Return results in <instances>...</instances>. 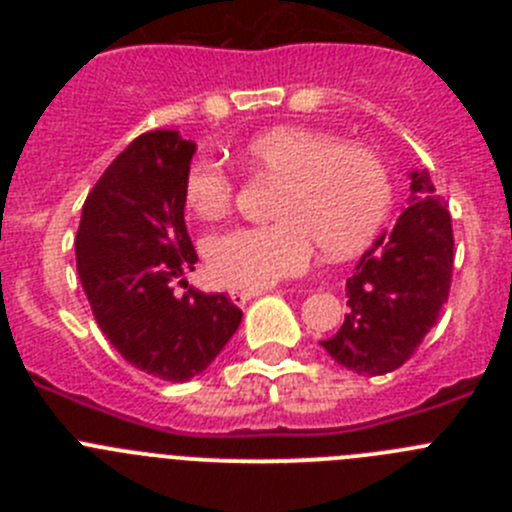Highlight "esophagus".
<instances>
[{"label": "esophagus", "instance_id": "34e87169", "mask_svg": "<svg viewBox=\"0 0 512 512\" xmlns=\"http://www.w3.org/2000/svg\"><path fill=\"white\" fill-rule=\"evenodd\" d=\"M261 292L259 289H230V300L235 302V305H246L248 300H253V297H259Z\"/></svg>", "mask_w": 512, "mask_h": 512}]
</instances>
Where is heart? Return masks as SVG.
<instances>
[{"label":"heart","instance_id":"obj_1","mask_svg":"<svg viewBox=\"0 0 512 512\" xmlns=\"http://www.w3.org/2000/svg\"><path fill=\"white\" fill-rule=\"evenodd\" d=\"M259 174L282 179L274 202L277 223L235 228L207 243L215 282L264 289L297 277L318 243L343 259L372 243L390 215V171L374 151L310 128H274L243 151ZM184 200L194 215L217 220L233 207L235 182L223 166L194 161L184 176Z\"/></svg>","mask_w":512,"mask_h":512}]
</instances>
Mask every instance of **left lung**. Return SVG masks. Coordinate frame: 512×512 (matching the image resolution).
Masks as SVG:
<instances>
[{"instance_id":"1","label":"left lung","mask_w":512,"mask_h":512,"mask_svg":"<svg viewBox=\"0 0 512 512\" xmlns=\"http://www.w3.org/2000/svg\"><path fill=\"white\" fill-rule=\"evenodd\" d=\"M451 215L425 169L410 171L408 207L384 230L346 282L348 315L320 346L356 374H387L418 351L449 300Z\"/></svg>"}]
</instances>
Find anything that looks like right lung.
Returning <instances> with one entry per match:
<instances>
[{
  "mask_svg": "<svg viewBox=\"0 0 512 512\" xmlns=\"http://www.w3.org/2000/svg\"><path fill=\"white\" fill-rule=\"evenodd\" d=\"M194 148L176 130L138 135L94 184L76 233V269L99 330L128 364L166 382L205 372L243 318L225 295H174L197 264L184 223Z\"/></svg>",
  "mask_w": 512,
  "mask_h": 512,
  "instance_id": "obj_1",
  "label": "right lung"
}]
</instances>
